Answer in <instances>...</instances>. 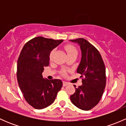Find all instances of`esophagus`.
Returning a JSON list of instances; mask_svg holds the SVG:
<instances>
[{
	"instance_id": "esophagus-1",
	"label": "esophagus",
	"mask_w": 126,
	"mask_h": 126,
	"mask_svg": "<svg viewBox=\"0 0 126 126\" xmlns=\"http://www.w3.org/2000/svg\"><path fill=\"white\" fill-rule=\"evenodd\" d=\"M68 85V82H64V81H63V85L64 86V87Z\"/></svg>"
}]
</instances>
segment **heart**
I'll list each match as a JSON object with an SVG mask.
<instances>
[{
    "label": "heart",
    "mask_w": 126,
    "mask_h": 126,
    "mask_svg": "<svg viewBox=\"0 0 126 126\" xmlns=\"http://www.w3.org/2000/svg\"><path fill=\"white\" fill-rule=\"evenodd\" d=\"M65 49L66 50L68 54H77V50L74 46L72 45H67L65 46ZM52 55V54H51ZM64 74V72H63Z\"/></svg>",
    "instance_id": "obj_1"
}]
</instances>
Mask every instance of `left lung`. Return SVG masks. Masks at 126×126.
Masks as SVG:
<instances>
[{"label":"left lung","instance_id":"1","mask_svg":"<svg viewBox=\"0 0 126 126\" xmlns=\"http://www.w3.org/2000/svg\"><path fill=\"white\" fill-rule=\"evenodd\" d=\"M80 47L82 58L77 68L82 85L76 88L70 96L72 104L83 110H90L96 106L102 97L106 85L105 67L101 54L94 46L83 38L71 39Z\"/></svg>","mask_w":126,"mask_h":126}]
</instances>
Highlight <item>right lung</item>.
Here are the masks:
<instances>
[{
    "mask_svg": "<svg viewBox=\"0 0 126 126\" xmlns=\"http://www.w3.org/2000/svg\"><path fill=\"white\" fill-rule=\"evenodd\" d=\"M63 41L38 36L28 41L21 50L17 60V82L25 101L35 109L51 105L63 86L61 80H48L42 76L44 67L49 64L51 51Z\"/></svg>",
    "mask_w": 126,
    "mask_h": 126,
    "instance_id": "add662e5",
    "label": "right lung"
}]
</instances>
